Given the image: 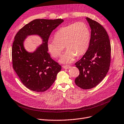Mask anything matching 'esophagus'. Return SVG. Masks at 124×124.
I'll return each instance as SVG.
<instances>
[{
	"label": "esophagus",
	"mask_w": 124,
	"mask_h": 124,
	"mask_svg": "<svg viewBox=\"0 0 124 124\" xmlns=\"http://www.w3.org/2000/svg\"><path fill=\"white\" fill-rule=\"evenodd\" d=\"M70 68V66H68V65H65V66H63V68L65 69H69Z\"/></svg>",
	"instance_id": "esophagus-1"
}]
</instances>
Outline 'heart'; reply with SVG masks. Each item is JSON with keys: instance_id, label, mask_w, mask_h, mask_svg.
I'll use <instances>...</instances> for the list:
<instances>
[{"instance_id": "b5f03b06", "label": "heart", "mask_w": 124, "mask_h": 124, "mask_svg": "<svg viewBox=\"0 0 124 124\" xmlns=\"http://www.w3.org/2000/svg\"><path fill=\"white\" fill-rule=\"evenodd\" d=\"M91 39V31L83 22L73 23L59 28L54 35V40L49 41L47 49L54 58L61 55L64 48L67 50L59 59L62 63L72 62L76 56L83 55L87 50Z\"/></svg>"}]
</instances>
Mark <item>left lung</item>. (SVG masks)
I'll return each instance as SVG.
<instances>
[{
  "label": "left lung",
  "mask_w": 124,
  "mask_h": 124,
  "mask_svg": "<svg viewBox=\"0 0 124 124\" xmlns=\"http://www.w3.org/2000/svg\"><path fill=\"white\" fill-rule=\"evenodd\" d=\"M91 29L88 48L83 57L75 63L79 75L75 82L84 90L99 85L106 76L110 63L111 46L108 34L101 25L86 18Z\"/></svg>",
  "instance_id": "left-lung-1"
}]
</instances>
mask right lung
Returning <instances> with one entry per match:
<instances>
[{
    "label": "right lung",
    "instance_id": "add662e5",
    "mask_svg": "<svg viewBox=\"0 0 124 124\" xmlns=\"http://www.w3.org/2000/svg\"><path fill=\"white\" fill-rule=\"evenodd\" d=\"M63 20L35 19L24 26L15 37L12 46L14 70L23 85L37 92L47 91L55 81L62 67L51 58L47 43L52 31ZM38 35L42 44L33 53L27 52L23 42L27 36Z\"/></svg>",
    "mask_w": 124,
    "mask_h": 124
}]
</instances>
